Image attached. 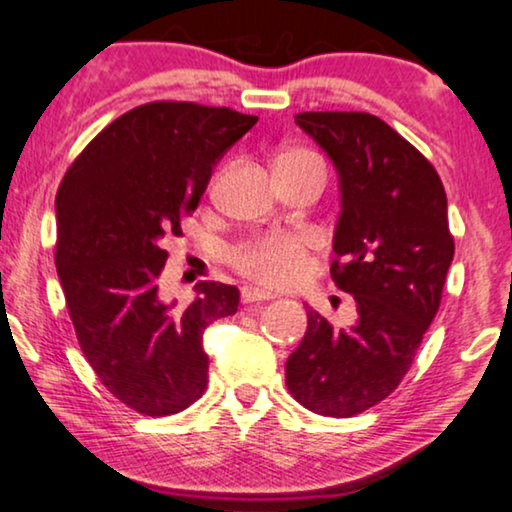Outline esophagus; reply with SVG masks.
<instances>
[{"label":"esophagus","mask_w":512,"mask_h":512,"mask_svg":"<svg viewBox=\"0 0 512 512\" xmlns=\"http://www.w3.org/2000/svg\"><path fill=\"white\" fill-rule=\"evenodd\" d=\"M269 299H273L271 292L259 290V287H253V285H246L241 290V301H243V304H255V301H269Z\"/></svg>","instance_id":"34e87169"}]
</instances>
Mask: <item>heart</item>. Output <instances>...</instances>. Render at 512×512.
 I'll use <instances>...</instances> for the list:
<instances>
[{
    "label": "heart",
    "mask_w": 512,
    "mask_h": 512,
    "mask_svg": "<svg viewBox=\"0 0 512 512\" xmlns=\"http://www.w3.org/2000/svg\"><path fill=\"white\" fill-rule=\"evenodd\" d=\"M311 155L304 150H292L285 157ZM315 246L308 234H264L246 241L232 253V262L243 276L269 287H290L304 280L313 269L311 250Z\"/></svg>",
    "instance_id": "obj_1"
}]
</instances>
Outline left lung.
Segmentation results:
<instances>
[{"instance_id": "left-lung-1", "label": "left lung", "mask_w": 512, "mask_h": 512, "mask_svg": "<svg viewBox=\"0 0 512 512\" xmlns=\"http://www.w3.org/2000/svg\"><path fill=\"white\" fill-rule=\"evenodd\" d=\"M294 122L338 174L331 278L355 299L357 322L334 329L308 311L285 383L313 413L352 417L397 390L436 318L455 255L448 197L427 157L376 115L320 111Z\"/></svg>"}]
</instances>
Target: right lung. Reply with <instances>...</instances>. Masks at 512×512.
<instances>
[{"instance_id": "add662e5", "label": "right lung", "mask_w": 512, "mask_h": 512, "mask_svg": "<svg viewBox=\"0 0 512 512\" xmlns=\"http://www.w3.org/2000/svg\"><path fill=\"white\" fill-rule=\"evenodd\" d=\"M257 122L225 106L153 102L120 115L76 157L55 197V264L92 371L136 413H181L208 383L204 329L234 315L239 290L201 280L178 308L160 294L181 220L213 167Z\"/></svg>"}]
</instances>
